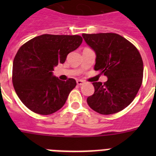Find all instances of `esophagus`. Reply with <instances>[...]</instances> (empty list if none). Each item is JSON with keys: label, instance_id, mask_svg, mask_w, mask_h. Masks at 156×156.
<instances>
[{"label": "esophagus", "instance_id": "34e87169", "mask_svg": "<svg viewBox=\"0 0 156 156\" xmlns=\"http://www.w3.org/2000/svg\"><path fill=\"white\" fill-rule=\"evenodd\" d=\"M76 83L78 85H80H80H83V83H84V81L81 80H78L76 81Z\"/></svg>", "mask_w": 156, "mask_h": 156}]
</instances>
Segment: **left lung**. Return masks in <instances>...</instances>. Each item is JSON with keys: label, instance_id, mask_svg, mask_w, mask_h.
Segmentation results:
<instances>
[{"label": "left lung", "instance_id": "8db88e82", "mask_svg": "<svg viewBox=\"0 0 156 156\" xmlns=\"http://www.w3.org/2000/svg\"><path fill=\"white\" fill-rule=\"evenodd\" d=\"M95 52L94 70L108 80L93 83L94 93L87 99L94 111L102 115L116 113L133 101L143 79V61L137 49L116 34H82Z\"/></svg>", "mask_w": 156, "mask_h": 156}]
</instances>
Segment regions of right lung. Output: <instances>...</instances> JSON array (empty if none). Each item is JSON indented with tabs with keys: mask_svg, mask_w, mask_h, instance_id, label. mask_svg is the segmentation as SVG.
Returning <instances> with one entry per match:
<instances>
[{
	"mask_svg": "<svg viewBox=\"0 0 156 156\" xmlns=\"http://www.w3.org/2000/svg\"><path fill=\"white\" fill-rule=\"evenodd\" d=\"M82 41L78 35L43 34L19 48L13 61L12 83L18 97L29 109L50 115L64 105L76 82L74 79L60 80L52 71L58 63H64L68 54Z\"/></svg>",
	"mask_w": 156,
	"mask_h": 156,
	"instance_id": "right-lung-1",
	"label": "right lung"
}]
</instances>
